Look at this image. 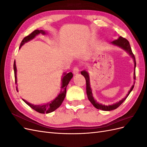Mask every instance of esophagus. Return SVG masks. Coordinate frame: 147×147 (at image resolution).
<instances>
[{
	"mask_svg": "<svg viewBox=\"0 0 147 147\" xmlns=\"http://www.w3.org/2000/svg\"><path fill=\"white\" fill-rule=\"evenodd\" d=\"M79 71H80V70H79L78 67H77V66L75 67L73 69V72H74V74H78Z\"/></svg>",
	"mask_w": 147,
	"mask_h": 147,
	"instance_id": "1",
	"label": "esophagus"
}]
</instances>
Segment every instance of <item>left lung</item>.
Returning a JSON list of instances; mask_svg holds the SVG:
<instances>
[{
	"label": "left lung",
	"instance_id": "8db88e82",
	"mask_svg": "<svg viewBox=\"0 0 147 147\" xmlns=\"http://www.w3.org/2000/svg\"><path fill=\"white\" fill-rule=\"evenodd\" d=\"M111 43L113 44V45H116L117 47H119L121 48H122L123 50H125L127 54H129L130 55V56L132 57V58L134 60V79L136 80V58L135 56L134 55V54L132 53L131 48L130 46V44L129 41L127 40V39L124 38L122 37H119V38L117 40H115L113 42H111ZM81 74L84 76V77L86 79V94L88 96V98L91 102V103L94 105L95 107L97 109L99 110H102L104 111H110V110H113L117 109L118 107L121 105L123 102L126 99V98L127 97V96H129V94H130V92L132 91V90L134 88V85L133 84L132 86L131 87V90L129 91L127 94L126 95V96L124 97V98L122 99L121 100H119V102H117V103L113 104L112 105H102L101 104H99L94 99V97L92 96V90L90 86V76H89V74L86 72V70H83L81 72Z\"/></svg>",
	"mask_w": 147,
	"mask_h": 147
}]
</instances>
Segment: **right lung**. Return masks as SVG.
<instances>
[{
  "instance_id": "add662e5",
  "label": "right lung",
  "mask_w": 147,
  "mask_h": 147,
  "mask_svg": "<svg viewBox=\"0 0 147 147\" xmlns=\"http://www.w3.org/2000/svg\"><path fill=\"white\" fill-rule=\"evenodd\" d=\"M39 34H42L43 35L46 34V32L44 30H35L34 31L29 34L28 36L25 37L23 40H22L20 48L23 46L24 44L26 42H28L31 40L33 39L36 35H38ZM15 60L14 62V64H13V69H14V73H15V83H17V78H16V67L15 64ZM73 77V74L72 72H69L68 74L64 73V76L62 78V86H61V91L59 95L57 96L56 98L52 100L51 102H48L47 104H43V105H34L29 103V102L25 100L24 99H23V100L25 102L26 104H28L30 107L34 109V110L36 111V112L40 113H51L53 111L56 110L57 108L59 107L60 105L63 103V102L65 97L66 94V88L70 80L72 79ZM16 90L18 91V88H16Z\"/></svg>"
}]
</instances>
